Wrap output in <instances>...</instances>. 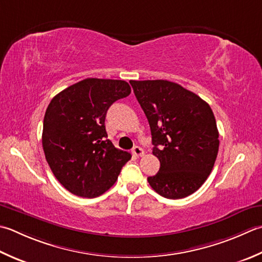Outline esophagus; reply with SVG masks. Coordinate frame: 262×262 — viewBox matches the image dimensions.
Returning a JSON list of instances; mask_svg holds the SVG:
<instances>
[{
  "instance_id": "1",
  "label": "esophagus",
  "mask_w": 262,
  "mask_h": 262,
  "mask_svg": "<svg viewBox=\"0 0 262 262\" xmlns=\"http://www.w3.org/2000/svg\"><path fill=\"white\" fill-rule=\"evenodd\" d=\"M132 152L135 157H142L143 155H144V151H143V148L141 146H134L133 147Z\"/></svg>"
}]
</instances>
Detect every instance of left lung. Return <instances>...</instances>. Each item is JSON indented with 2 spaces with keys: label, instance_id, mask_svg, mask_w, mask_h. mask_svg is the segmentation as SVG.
I'll return each mask as SVG.
<instances>
[{
  "label": "left lung",
  "instance_id": "1",
  "mask_svg": "<svg viewBox=\"0 0 262 262\" xmlns=\"http://www.w3.org/2000/svg\"><path fill=\"white\" fill-rule=\"evenodd\" d=\"M151 128L157 175L147 177L167 199H183L202 186L219 148V133L211 107L195 93L172 81L130 80Z\"/></svg>",
  "mask_w": 262,
  "mask_h": 262
}]
</instances>
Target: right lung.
<instances>
[{
    "label": "right lung",
    "mask_w": 262,
    "mask_h": 262,
    "mask_svg": "<svg viewBox=\"0 0 262 262\" xmlns=\"http://www.w3.org/2000/svg\"><path fill=\"white\" fill-rule=\"evenodd\" d=\"M130 92L125 80L86 78L51 100L43 122V150L53 175L70 193L102 195L130 160V153L106 140L104 125L111 104Z\"/></svg>",
    "instance_id": "add662e5"
}]
</instances>
